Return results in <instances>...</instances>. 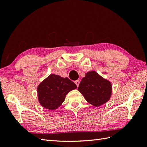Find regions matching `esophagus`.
I'll return each mask as SVG.
<instances>
[{
	"label": "esophagus",
	"mask_w": 147,
	"mask_h": 147,
	"mask_svg": "<svg viewBox=\"0 0 147 147\" xmlns=\"http://www.w3.org/2000/svg\"><path fill=\"white\" fill-rule=\"evenodd\" d=\"M75 83L77 84V86H78V85H79V84H80V80H76V81H75Z\"/></svg>",
	"instance_id": "esophagus-1"
}]
</instances>
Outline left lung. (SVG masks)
Returning a JSON list of instances; mask_svg holds the SVG:
<instances>
[{
	"instance_id": "obj_1",
	"label": "left lung",
	"mask_w": 147,
	"mask_h": 147,
	"mask_svg": "<svg viewBox=\"0 0 147 147\" xmlns=\"http://www.w3.org/2000/svg\"><path fill=\"white\" fill-rule=\"evenodd\" d=\"M78 90L89 103L99 107L110 99L112 84L95 71H91L82 78Z\"/></svg>"
}]
</instances>
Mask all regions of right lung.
Listing matches in <instances>:
<instances>
[{
	"label": "right lung",
	"mask_w": 147,
	"mask_h": 147,
	"mask_svg": "<svg viewBox=\"0 0 147 147\" xmlns=\"http://www.w3.org/2000/svg\"><path fill=\"white\" fill-rule=\"evenodd\" d=\"M77 88L68 78L51 74L37 88L38 101L44 108L55 110L64 101L67 94Z\"/></svg>",
	"instance_id": "right-lung-1"
}]
</instances>
